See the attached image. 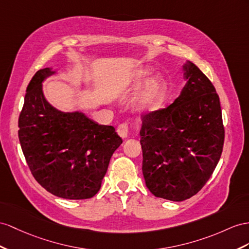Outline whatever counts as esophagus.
Returning a JSON list of instances; mask_svg holds the SVG:
<instances>
[{"mask_svg": "<svg viewBox=\"0 0 249 249\" xmlns=\"http://www.w3.org/2000/svg\"><path fill=\"white\" fill-rule=\"evenodd\" d=\"M117 131H118L120 137L127 138V136H128V133H129V126H128V123H126V122L121 123V124L118 126Z\"/></svg>", "mask_w": 249, "mask_h": 249, "instance_id": "1", "label": "esophagus"}]
</instances>
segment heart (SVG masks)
<instances>
[{"label": "heart", "instance_id": "obj_1", "mask_svg": "<svg viewBox=\"0 0 249 249\" xmlns=\"http://www.w3.org/2000/svg\"><path fill=\"white\" fill-rule=\"evenodd\" d=\"M151 74V71L148 69H143L138 71L136 75V84H142L145 80ZM169 94V87L165 79L159 76L155 81L149 83L148 86L140 95L138 100V108L141 110L154 111L161 108L166 101Z\"/></svg>", "mask_w": 249, "mask_h": 249}]
</instances>
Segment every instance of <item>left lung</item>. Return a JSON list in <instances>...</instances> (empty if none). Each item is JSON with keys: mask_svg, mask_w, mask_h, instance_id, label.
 <instances>
[{"mask_svg": "<svg viewBox=\"0 0 249 249\" xmlns=\"http://www.w3.org/2000/svg\"><path fill=\"white\" fill-rule=\"evenodd\" d=\"M187 84L173 104L142 114L146 186L170 201L189 199L205 185L218 164L225 129L219 95L195 64L184 67Z\"/></svg>", "mask_w": 249, "mask_h": 249, "instance_id": "obj_1", "label": "left lung"}]
</instances>
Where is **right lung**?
Here are the masks:
<instances>
[{
  "label": "right lung",
  "mask_w": 249,
  "mask_h": 249,
  "mask_svg": "<svg viewBox=\"0 0 249 249\" xmlns=\"http://www.w3.org/2000/svg\"><path fill=\"white\" fill-rule=\"evenodd\" d=\"M53 73L41 69L28 84L18 117V140L31 174L43 188L64 199H89L99 191L122 138L112 126L47 103L42 81Z\"/></svg>",
  "instance_id": "obj_1"
}]
</instances>
